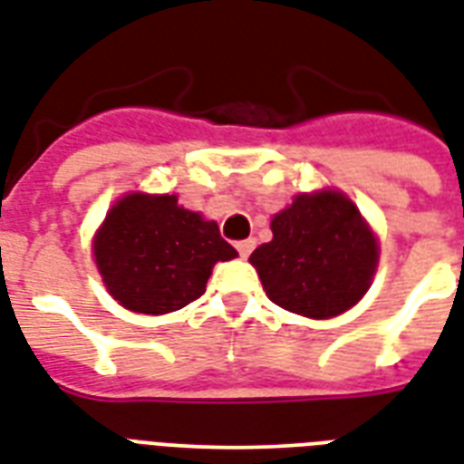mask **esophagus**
<instances>
[{"label":"esophagus","instance_id":"obj_1","mask_svg":"<svg viewBox=\"0 0 464 464\" xmlns=\"http://www.w3.org/2000/svg\"><path fill=\"white\" fill-rule=\"evenodd\" d=\"M253 248H256V241H253V238H246V241L236 243V250H238L241 258H248L250 253H253Z\"/></svg>","mask_w":464,"mask_h":464}]
</instances>
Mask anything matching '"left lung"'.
<instances>
[{"label":"left lung","instance_id":"left-lung-1","mask_svg":"<svg viewBox=\"0 0 464 464\" xmlns=\"http://www.w3.org/2000/svg\"><path fill=\"white\" fill-rule=\"evenodd\" d=\"M273 241L253 250L260 283L283 310L337 317L372 285L379 243L339 191L300 194L273 218Z\"/></svg>","mask_w":464,"mask_h":464}]
</instances>
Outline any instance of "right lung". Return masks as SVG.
I'll list each match as a JSON object with an SVG mask.
<instances>
[{
    "label": "right lung",
    "instance_id": "add662e5",
    "mask_svg": "<svg viewBox=\"0 0 464 464\" xmlns=\"http://www.w3.org/2000/svg\"><path fill=\"white\" fill-rule=\"evenodd\" d=\"M110 295L125 310L167 314L206 293L218 260L238 253L214 221L177 204V197L130 194L112 206L92 243Z\"/></svg>",
    "mask_w": 464,
    "mask_h": 464
}]
</instances>
